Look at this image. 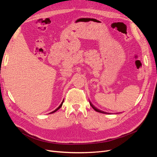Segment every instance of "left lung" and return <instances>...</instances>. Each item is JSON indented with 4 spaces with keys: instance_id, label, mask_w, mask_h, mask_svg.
<instances>
[{
    "instance_id": "8db88e82",
    "label": "left lung",
    "mask_w": 157,
    "mask_h": 157,
    "mask_svg": "<svg viewBox=\"0 0 157 157\" xmlns=\"http://www.w3.org/2000/svg\"><path fill=\"white\" fill-rule=\"evenodd\" d=\"M90 105H91L92 107V108L94 109V110L95 111H97V112H99V113H105L106 114V113L105 112H103V111H100V110H99V109H97V108H96V107H95L93 105H92V104L91 103H90Z\"/></svg>"
}]
</instances>
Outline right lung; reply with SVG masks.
Returning a JSON list of instances; mask_svg holds the SVG:
<instances>
[{
  "mask_svg": "<svg viewBox=\"0 0 157 157\" xmlns=\"http://www.w3.org/2000/svg\"><path fill=\"white\" fill-rule=\"evenodd\" d=\"M63 101H64V100H63L62 103H61V105H59V107H58V108H57V109H56V110H55V111H52V113H55L56 111H58L59 109H60V107H61V106H62V105H63Z\"/></svg>",
  "mask_w": 157,
  "mask_h": 157,
  "instance_id": "obj_1",
  "label": "right lung"
}]
</instances>
